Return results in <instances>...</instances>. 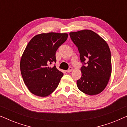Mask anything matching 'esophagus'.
I'll list each match as a JSON object with an SVG mask.
<instances>
[{"instance_id": "obj_1", "label": "esophagus", "mask_w": 127, "mask_h": 127, "mask_svg": "<svg viewBox=\"0 0 127 127\" xmlns=\"http://www.w3.org/2000/svg\"><path fill=\"white\" fill-rule=\"evenodd\" d=\"M73 70V68L72 67H69V68L67 69V70H66V72H67V73H69V72H72V71Z\"/></svg>"}]
</instances>
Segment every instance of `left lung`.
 Listing matches in <instances>:
<instances>
[{"instance_id":"1","label":"left lung","mask_w":127,"mask_h":127,"mask_svg":"<svg viewBox=\"0 0 127 127\" xmlns=\"http://www.w3.org/2000/svg\"><path fill=\"white\" fill-rule=\"evenodd\" d=\"M69 35L78 48L83 64L81 77L77 81V87L87 95L98 94L106 87L112 73L108 44L91 30L70 32Z\"/></svg>"}]
</instances>
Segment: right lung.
<instances>
[{
	"label": "right lung",
	"mask_w": 127,
	"mask_h": 127,
	"mask_svg": "<svg viewBox=\"0 0 127 127\" xmlns=\"http://www.w3.org/2000/svg\"><path fill=\"white\" fill-rule=\"evenodd\" d=\"M67 33L50 32L34 36L26 47L20 61L24 83L33 94L47 96L58 87L64 74L55 65V53L66 40Z\"/></svg>",
	"instance_id": "right-lung-1"
}]
</instances>
